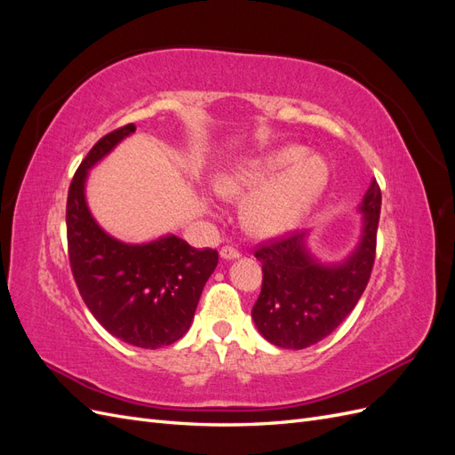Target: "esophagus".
<instances>
[{
	"instance_id": "obj_1",
	"label": "esophagus",
	"mask_w": 455,
	"mask_h": 455,
	"mask_svg": "<svg viewBox=\"0 0 455 455\" xmlns=\"http://www.w3.org/2000/svg\"><path fill=\"white\" fill-rule=\"evenodd\" d=\"M220 256H222L224 259H237L241 256V252L237 249H233V246H222Z\"/></svg>"
}]
</instances>
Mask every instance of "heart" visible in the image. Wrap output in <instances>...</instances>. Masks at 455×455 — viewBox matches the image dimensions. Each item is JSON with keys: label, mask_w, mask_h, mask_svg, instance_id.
Listing matches in <instances>:
<instances>
[{"label": "heart", "mask_w": 455, "mask_h": 455, "mask_svg": "<svg viewBox=\"0 0 455 455\" xmlns=\"http://www.w3.org/2000/svg\"><path fill=\"white\" fill-rule=\"evenodd\" d=\"M330 164L304 146H284L246 161L218 180L226 199L244 201L243 222L261 239L281 237L301 224L324 194Z\"/></svg>", "instance_id": "heart-1"}]
</instances>
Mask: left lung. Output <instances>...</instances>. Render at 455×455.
Masks as SVG:
<instances>
[{"instance_id":"8db88e82","label":"left lung","mask_w":455,"mask_h":455,"mask_svg":"<svg viewBox=\"0 0 455 455\" xmlns=\"http://www.w3.org/2000/svg\"><path fill=\"white\" fill-rule=\"evenodd\" d=\"M363 231L356 249L341 264H323L306 246L307 231H292L261 243V292L252 307L258 332L284 349L319 343L355 309L376 258L381 189L374 180L363 197Z\"/></svg>"}]
</instances>
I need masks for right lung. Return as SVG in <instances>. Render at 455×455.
Segmentation results:
<instances>
[{"instance_id":"add662e5","label":"right lung","mask_w":455,"mask_h":455,"mask_svg":"<svg viewBox=\"0 0 455 455\" xmlns=\"http://www.w3.org/2000/svg\"><path fill=\"white\" fill-rule=\"evenodd\" d=\"M134 131L129 123L102 136L76 171L66 203L68 256L94 319L121 341L157 349L189 330L218 252L197 251L176 235L129 244L96 224L85 201L89 169Z\"/></svg>"}]
</instances>
